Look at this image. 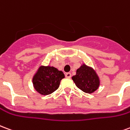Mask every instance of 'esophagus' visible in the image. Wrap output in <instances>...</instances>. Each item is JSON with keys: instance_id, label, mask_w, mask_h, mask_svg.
Returning <instances> with one entry per match:
<instances>
[{"instance_id": "obj_1", "label": "esophagus", "mask_w": 130, "mask_h": 130, "mask_svg": "<svg viewBox=\"0 0 130 130\" xmlns=\"http://www.w3.org/2000/svg\"><path fill=\"white\" fill-rule=\"evenodd\" d=\"M65 77H67V78H70L71 77L70 72H68V73L65 74Z\"/></svg>"}]
</instances>
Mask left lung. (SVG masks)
Returning <instances> with one entry per match:
<instances>
[{"mask_svg":"<svg viewBox=\"0 0 130 130\" xmlns=\"http://www.w3.org/2000/svg\"><path fill=\"white\" fill-rule=\"evenodd\" d=\"M72 79L79 89L86 93H93L98 89L100 84V78L94 69L82 64L76 70V75Z\"/></svg>","mask_w":130,"mask_h":130,"instance_id":"obj_1","label":"left lung"}]
</instances>
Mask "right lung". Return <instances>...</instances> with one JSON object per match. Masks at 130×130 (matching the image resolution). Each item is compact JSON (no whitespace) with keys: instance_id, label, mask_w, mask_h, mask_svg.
<instances>
[{"instance_id":"1","label":"right lung","mask_w":130,"mask_h":130,"mask_svg":"<svg viewBox=\"0 0 130 130\" xmlns=\"http://www.w3.org/2000/svg\"><path fill=\"white\" fill-rule=\"evenodd\" d=\"M63 78H65V75L62 71L53 66L42 65L32 77V84L37 93L47 95L58 88L60 81Z\"/></svg>"}]
</instances>
